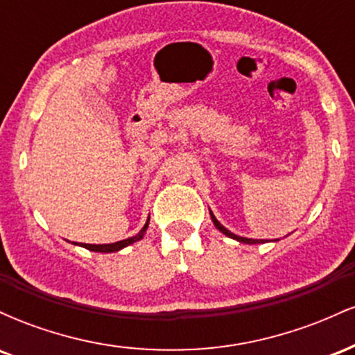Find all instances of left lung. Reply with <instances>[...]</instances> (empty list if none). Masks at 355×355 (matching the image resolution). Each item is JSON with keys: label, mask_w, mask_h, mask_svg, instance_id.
<instances>
[{"label": "left lung", "mask_w": 355, "mask_h": 355, "mask_svg": "<svg viewBox=\"0 0 355 355\" xmlns=\"http://www.w3.org/2000/svg\"><path fill=\"white\" fill-rule=\"evenodd\" d=\"M210 217H211V220H214V225H215V227H217V229H218L220 232H222V234H225V235H227V237H230V239L237 240V242H242V243H250V245H252V243H262V240H255V239H245V237H239V235L232 234V232H230V230H227V229H225V227H223V225H222V223H220V222H218V220H217V218H215V215H214V214H211V211H210Z\"/></svg>", "instance_id": "1"}]
</instances>
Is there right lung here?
<instances>
[{"instance_id":"add662e5","label":"right lung","mask_w":355,"mask_h":355,"mask_svg":"<svg viewBox=\"0 0 355 355\" xmlns=\"http://www.w3.org/2000/svg\"><path fill=\"white\" fill-rule=\"evenodd\" d=\"M148 222H150V218L146 220L144 229L138 232L135 237L120 240V242H115V243H103V245H92V243H83L81 247L88 248V250H92V252H105V254H108V252H118V250H121V248L132 245V243H135V242H138V240L144 239L145 232H146V229H148Z\"/></svg>"}]
</instances>
